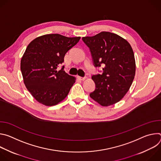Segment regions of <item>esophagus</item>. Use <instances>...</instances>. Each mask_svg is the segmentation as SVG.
Returning <instances> with one entry per match:
<instances>
[{
	"mask_svg": "<svg viewBox=\"0 0 161 161\" xmlns=\"http://www.w3.org/2000/svg\"><path fill=\"white\" fill-rule=\"evenodd\" d=\"M78 78L79 80H85L86 78H85V77H81V76H78Z\"/></svg>",
	"mask_w": 161,
	"mask_h": 161,
	"instance_id": "1",
	"label": "esophagus"
}]
</instances>
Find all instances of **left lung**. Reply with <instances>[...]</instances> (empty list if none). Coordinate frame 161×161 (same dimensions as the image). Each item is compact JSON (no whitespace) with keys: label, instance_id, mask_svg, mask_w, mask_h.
Returning a JSON list of instances; mask_svg holds the SVG:
<instances>
[{"label":"left lung","instance_id":"1","mask_svg":"<svg viewBox=\"0 0 161 161\" xmlns=\"http://www.w3.org/2000/svg\"><path fill=\"white\" fill-rule=\"evenodd\" d=\"M95 67L103 66V73L93 75L96 89L90 97L103 106L120 101L129 90L136 73L134 55L130 44L120 36L101 32L83 37Z\"/></svg>","mask_w":161,"mask_h":161}]
</instances>
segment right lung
<instances>
[{
  "label": "right lung",
  "instance_id": "1",
  "mask_svg": "<svg viewBox=\"0 0 161 161\" xmlns=\"http://www.w3.org/2000/svg\"><path fill=\"white\" fill-rule=\"evenodd\" d=\"M58 34L36 37L27 46L21 59L20 69L26 88L39 103L55 106L68 95L76 78L57 71L65 53L80 39Z\"/></svg>",
  "mask_w": 161,
  "mask_h": 161
}]
</instances>
